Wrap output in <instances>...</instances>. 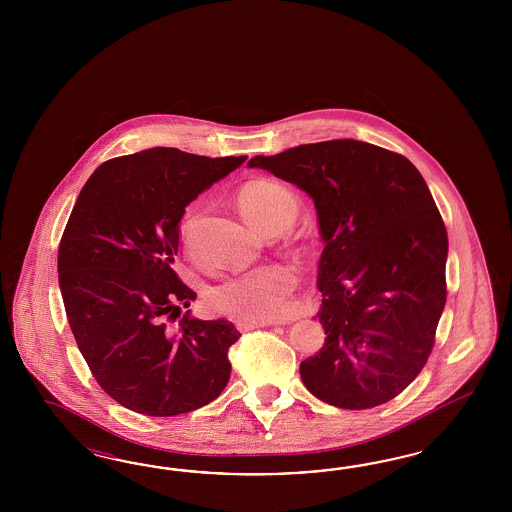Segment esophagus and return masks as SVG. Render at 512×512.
<instances>
[{
	"instance_id": "obj_1",
	"label": "esophagus",
	"mask_w": 512,
	"mask_h": 512,
	"mask_svg": "<svg viewBox=\"0 0 512 512\" xmlns=\"http://www.w3.org/2000/svg\"><path fill=\"white\" fill-rule=\"evenodd\" d=\"M278 325V323H246V325H238L240 326V330H253V328H263V326H274Z\"/></svg>"
}]
</instances>
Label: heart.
Returning <instances> with one entry per match:
<instances>
[{"instance_id":"heart-1","label":"heart","mask_w":512,"mask_h":512,"mask_svg":"<svg viewBox=\"0 0 512 512\" xmlns=\"http://www.w3.org/2000/svg\"><path fill=\"white\" fill-rule=\"evenodd\" d=\"M238 208L249 223L266 236L287 231L298 216V202L276 182H253L238 195ZM298 276L287 264H268L219 279L208 291L212 310L238 323H274L291 308Z\"/></svg>"}]
</instances>
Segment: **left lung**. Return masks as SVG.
<instances>
[{"instance_id":"left-lung-1","label":"left lung","mask_w":512,"mask_h":512,"mask_svg":"<svg viewBox=\"0 0 512 512\" xmlns=\"http://www.w3.org/2000/svg\"><path fill=\"white\" fill-rule=\"evenodd\" d=\"M313 199L325 249L317 287L325 345L300 364L313 396L341 409L396 398L432 353L447 302V229L417 167L360 140L255 155Z\"/></svg>"}]
</instances>
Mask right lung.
<instances>
[{
  "instance_id": "obj_1",
  "label": "right lung",
  "mask_w": 512,
  "mask_h": 512,
  "mask_svg": "<svg viewBox=\"0 0 512 512\" xmlns=\"http://www.w3.org/2000/svg\"><path fill=\"white\" fill-rule=\"evenodd\" d=\"M246 159L159 146L105 161L78 195L58 249L63 306L99 387L135 413H189L229 383L240 332L189 310L171 325L197 298L172 263L187 204Z\"/></svg>"
}]
</instances>
